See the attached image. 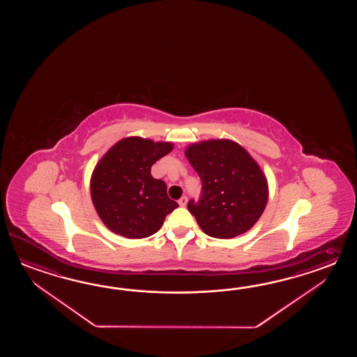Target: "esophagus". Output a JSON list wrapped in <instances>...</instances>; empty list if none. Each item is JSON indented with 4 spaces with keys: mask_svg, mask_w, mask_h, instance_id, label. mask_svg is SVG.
Masks as SVG:
<instances>
[{
    "mask_svg": "<svg viewBox=\"0 0 357 357\" xmlns=\"http://www.w3.org/2000/svg\"><path fill=\"white\" fill-rule=\"evenodd\" d=\"M178 204H180V206H186V204H188V197H182L181 199L178 200Z\"/></svg>",
    "mask_w": 357,
    "mask_h": 357,
    "instance_id": "34e87169",
    "label": "esophagus"
}]
</instances>
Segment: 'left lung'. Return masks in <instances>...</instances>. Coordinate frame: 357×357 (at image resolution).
Instances as JSON below:
<instances>
[{
    "label": "left lung",
    "instance_id": "1",
    "mask_svg": "<svg viewBox=\"0 0 357 357\" xmlns=\"http://www.w3.org/2000/svg\"><path fill=\"white\" fill-rule=\"evenodd\" d=\"M202 180V197L189 212L208 236L232 238L250 229L266 209L268 181L258 162L234 140L211 139L185 149Z\"/></svg>",
    "mask_w": 357,
    "mask_h": 357
}]
</instances>
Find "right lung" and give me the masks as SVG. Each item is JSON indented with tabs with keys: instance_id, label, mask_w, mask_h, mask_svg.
I'll list each match as a JSON object with an SVG mask.
<instances>
[{
	"instance_id": "right-lung-1",
	"label": "right lung",
	"mask_w": 357,
	"mask_h": 357,
	"mask_svg": "<svg viewBox=\"0 0 357 357\" xmlns=\"http://www.w3.org/2000/svg\"><path fill=\"white\" fill-rule=\"evenodd\" d=\"M174 149L169 142L129 137L112 145L91 177V202L108 229L126 238L155 234L178 204L152 177L153 165Z\"/></svg>"
}]
</instances>
